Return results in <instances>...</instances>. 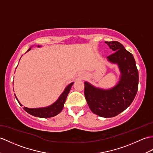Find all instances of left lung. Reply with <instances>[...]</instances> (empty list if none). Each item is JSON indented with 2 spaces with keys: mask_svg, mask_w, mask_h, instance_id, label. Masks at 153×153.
Listing matches in <instances>:
<instances>
[{
  "mask_svg": "<svg viewBox=\"0 0 153 153\" xmlns=\"http://www.w3.org/2000/svg\"><path fill=\"white\" fill-rule=\"evenodd\" d=\"M115 51L108 56L112 63H117L121 72L119 83L109 90L96 88L85 82V97L88 107L100 117H115L132 104L138 89L139 75L134 56L117 41L105 42Z\"/></svg>",
  "mask_w": 153,
  "mask_h": 153,
  "instance_id": "8db88e82",
  "label": "left lung"
}]
</instances>
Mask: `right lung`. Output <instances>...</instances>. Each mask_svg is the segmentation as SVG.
<instances>
[{
  "label": "right lung",
  "mask_w": 153,
  "mask_h": 153,
  "mask_svg": "<svg viewBox=\"0 0 153 153\" xmlns=\"http://www.w3.org/2000/svg\"><path fill=\"white\" fill-rule=\"evenodd\" d=\"M30 49V48L28 49V51H29ZM73 83L74 82L69 84L68 86L66 87L65 91H64L62 94L60 95V97L59 98L58 100H56L54 104H53L50 106H48V107L43 108H35V109H31V108H27L25 107H23V109L25 111H26L28 113H29V114L37 117H40V118H49V117H52L56 115L62 110L64 107V104H65L66 99L67 98V96H68L69 93L70 88L72 87ZM15 97L16 98V95ZM16 99L18 101L17 98ZM18 102L20 104V105H22L20 104L19 101Z\"/></svg>",
  "instance_id": "right-lung-1"
}]
</instances>
